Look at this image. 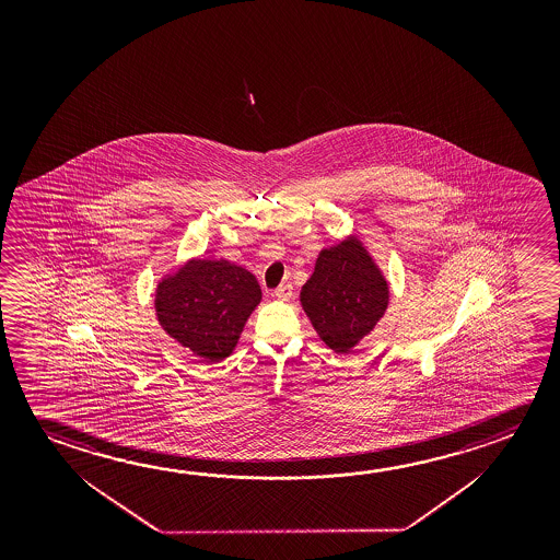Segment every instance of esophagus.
<instances>
[{
	"instance_id": "34e87169",
	"label": "esophagus",
	"mask_w": 560,
	"mask_h": 560,
	"mask_svg": "<svg viewBox=\"0 0 560 560\" xmlns=\"http://www.w3.org/2000/svg\"><path fill=\"white\" fill-rule=\"evenodd\" d=\"M276 296L279 301H291V296H293V284H279L276 289Z\"/></svg>"
}]
</instances>
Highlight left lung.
Returning a JSON list of instances; mask_svg holds the SVG:
<instances>
[{"label":"left lung","instance_id":"1","mask_svg":"<svg viewBox=\"0 0 560 560\" xmlns=\"http://www.w3.org/2000/svg\"><path fill=\"white\" fill-rule=\"evenodd\" d=\"M301 303L322 341L348 353L385 314L388 284L361 242L348 238L322 249Z\"/></svg>","mask_w":560,"mask_h":560}]
</instances>
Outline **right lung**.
Here are the masks:
<instances>
[{
  "label": "right lung",
  "mask_w": 560,
  "mask_h": 560,
  "mask_svg": "<svg viewBox=\"0 0 560 560\" xmlns=\"http://www.w3.org/2000/svg\"><path fill=\"white\" fill-rule=\"evenodd\" d=\"M261 301L256 277L226 259H191L158 284V320L172 338L207 361L229 358Z\"/></svg>",
  "instance_id": "1"
}]
</instances>
